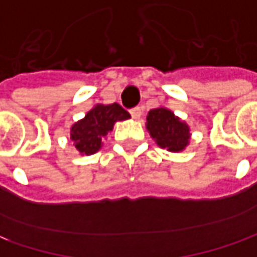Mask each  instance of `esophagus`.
Instances as JSON below:
<instances>
[{"label":"esophagus","instance_id":"1","mask_svg":"<svg viewBox=\"0 0 257 257\" xmlns=\"http://www.w3.org/2000/svg\"><path fill=\"white\" fill-rule=\"evenodd\" d=\"M131 115L134 119H140L141 115H142V109L140 106L134 107V109H131Z\"/></svg>","mask_w":257,"mask_h":257}]
</instances>
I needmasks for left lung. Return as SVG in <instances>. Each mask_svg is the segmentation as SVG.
<instances>
[{
    "mask_svg": "<svg viewBox=\"0 0 257 257\" xmlns=\"http://www.w3.org/2000/svg\"><path fill=\"white\" fill-rule=\"evenodd\" d=\"M147 131L162 150L181 152L190 144V126L168 107L151 109L147 115Z\"/></svg>",
    "mask_w": 257,
    "mask_h": 257,
    "instance_id": "8db88e82",
    "label": "left lung"
}]
</instances>
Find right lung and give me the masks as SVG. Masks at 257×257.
Listing matches in <instances>:
<instances>
[{
	"label": "right lung",
	"mask_w": 257,
	"mask_h": 257,
	"mask_svg": "<svg viewBox=\"0 0 257 257\" xmlns=\"http://www.w3.org/2000/svg\"><path fill=\"white\" fill-rule=\"evenodd\" d=\"M131 115L117 103H97L84 115L83 119L73 123L70 140L80 155H92L102 148L103 140L117 120H126Z\"/></svg>",
	"instance_id": "add662e5"
}]
</instances>
